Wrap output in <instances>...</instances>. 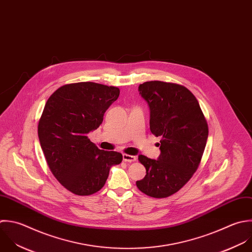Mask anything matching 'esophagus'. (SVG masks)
<instances>
[{"label":"esophagus","mask_w":252,"mask_h":252,"mask_svg":"<svg viewBox=\"0 0 252 252\" xmlns=\"http://www.w3.org/2000/svg\"><path fill=\"white\" fill-rule=\"evenodd\" d=\"M123 159L125 162H128V163H131V162H135L137 160V158L135 156H132V155H128V154H123Z\"/></svg>","instance_id":"1"}]
</instances>
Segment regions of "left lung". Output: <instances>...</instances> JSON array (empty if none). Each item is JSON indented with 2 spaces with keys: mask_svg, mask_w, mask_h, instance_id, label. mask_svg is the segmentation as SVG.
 Listing matches in <instances>:
<instances>
[{
  "mask_svg": "<svg viewBox=\"0 0 252 252\" xmlns=\"http://www.w3.org/2000/svg\"><path fill=\"white\" fill-rule=\"evenodd\" d=\"M139 94L150 109V130L160 136L158 160L139 155L144 179L136 187L144 194L165 198L179 191L200 164L208 138V125L195 96L185 86L146 81Z\"/></svg>",
  "mask_w": 252,
  "mask_h": 252,
  "instance_id": "8db88e82",
  "label": "left lung"
}]
</instances>
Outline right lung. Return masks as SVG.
<instances>
[{
	"label": "right lung",
	"instance_id": "add662e5",
	"mask_svg": "<svg viewBox=\"0 0 252 252\" xmlns=\"http://www.w3.org/2000/svg\"><path fill=\"white\" fill-rule=\"evenodd\" d=\"M119 95L118 87L77 82L61 86L46 102L38 124L40 145L52 174L76 195L99 191L111 167L123 161L121 153L101 150L87 137Z\"/></svg>",
	"mask_w": 252,
	"mask_h": 252
}]
</instances>
